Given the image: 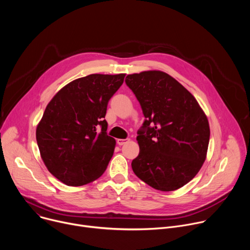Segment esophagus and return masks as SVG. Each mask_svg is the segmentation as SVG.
<instances>
[{"label": "esophagus", "mask_w": 250, "mask_h": 250, "mask_svg": "<svg viewBox=\"0 0 250 250\" xmlns=\"http://www.w3.org/2000/svg\"><path fill=\"white\" fill-rule=\"evenodd\" d=\"M129 141V139L128 138H125V139H122V138H120V139H118L117 140V142H118V145L119 146H124L125 144H126V142H128Z\"/></svg>", "instance_id": "obj_1"}]
</instances>
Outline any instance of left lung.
I'll return each mask as SVG.
<instances>
[{
  "label": "left lung",
  "instance_id": "left-lung-1",
  "mask_svg": "<svg viewBox=\"0 0 250 250\" xmlns=\"http://www.w3.org/2000/svg\"><path fill=\"white\" fill-rule=\"evenodd\" d=\"M125 83L140 104L145 122L137 131L134 174L163 192L183 187L206 160L209 126L195 97L162 71L127 75Z\"/></svg>",
  "mask_w": 250,
  "mask_h": 250
}]
</instances>
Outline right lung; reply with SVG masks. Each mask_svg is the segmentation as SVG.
I'll return each instance as SVG.
<instances>
[{
  "label": "right lung",
  "instance_id": "obj_1",
  "mask_svg": "<svg viewBox=\"0 0 250 250\" xmlns=\"http://www.w3.org/2000/svg\"><path fill=\"white\" fill-rule=\"evenodd\" d=\"M125 74H91L63 87L48 103L37 127L41 156L67 186H82L104 172L116 140L106 134L110 99Z\"/></svg>",
  "mask_w": 250,
  "mask_h": 250
}]
</instances>
